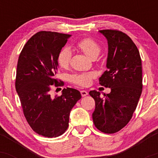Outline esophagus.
Masks as SVG:
<instances>
[{
	"mask_svg": "<svg viewBox=\"0 0 158 158\" xmlns=\"http://www.w3.org/2000/svg\"><path fill=\"white\" fill-rule=\"evenodd\" d=\"M80 93H81V97H85V96H87L88 94V93L86 91V90H81Z\"/></svg>",
	"mask_w": 158,
	"mask_h": 158,
	"instance_id": "obj_1",
	"label": "esophagus"
}]
</instances>
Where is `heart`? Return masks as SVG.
I'll return each mask as SVG.
<instances>
[{
	"label": "heart",
	"mask_w": 158,
	"mask_h": 158,
	"mask_svg": "<svg viewBox=\"0 0 158 158\" xmlns=\"http://www.w3.org/2000/svg\"><path fill=\"white\" fill-rule=\"evenodd\" d=\"M77 48L86 54L90 59H94L99 55L101 48L90 38H84L77 43ZM71 50L68 48H64L59 50L57 55V63L61 68H66L70 64L71 59ZM95 77L94 73H80L73 74L70 77V80L73 84L81 87H87L90 85L92 79Z\"/></svg>",
	"instance_id": "1"
}]
</instances>
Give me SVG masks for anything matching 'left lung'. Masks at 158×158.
<instances>
[{
    "instance_id": "8db88e82",
    "label": "left lung",
    "mask_w": 158,
    "mask_h": 158,
    "mask_svg": "<svg viewBox=\"0 0 158 158\" xmlns=\"http://www.w3.org/2000/svg\"><path fill=\"white\" fill-rule=\"evenodd\" d=\"M108 40L107 68L99 84L110 88L100 96L90 90L95 101L92 117L96 128L103 133L114 134L128 124L142 93V63L137 46L128 35L116 30H99Z\"/></svg>"
}]
</instances>
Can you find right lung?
<instances>
[{
    "label": "right lung",
    "instance_id": "add662e5",
    "mask_svg": "<svg viewBox=\"0 0 158 158\" xmlns=\"http://www.w3.org/2000/svg\"><path fill=\"white\" fill-rule=\"evenodd\" d=\"M70 35L40 31L27 41L19 55L15 79L23 115L34 131L45 137L64 134L69 116L81 94L67 88L61 96H50L52 85L62 86L56 78L57 55Z\"/></svg>",
    "mask_w": 158,
    "mask_h": 158
}]
</instances>
